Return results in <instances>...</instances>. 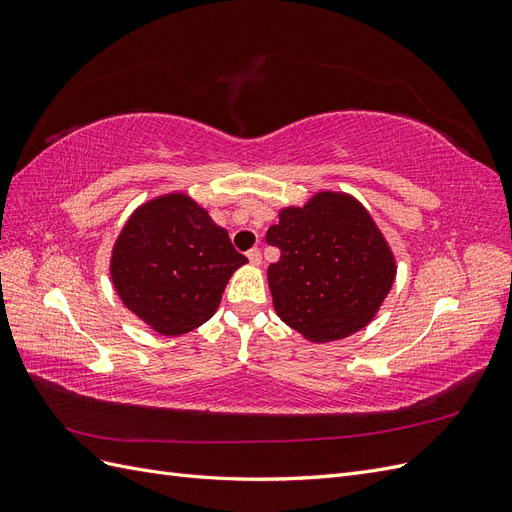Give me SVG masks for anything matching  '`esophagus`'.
I'll list each match as a JSON object with an SVG mask.
<instances>
[{"label": "esophagus", "mask_w": 512, "mask_h": 512, "mask_svg": "<svg viewBox=\"0 0 512 512\" xmlns=\"http://www.w3.org/2000/svg\"><path fill=\"white\" fill-rule=\"evenodd\" d=\"M247 260H250L252 267H258V265H260V262H262V254H260L258 247H252V250L247 252Z\"/></svg>", "instance_id": "1"}]
</instances>
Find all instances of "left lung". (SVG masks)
<instances>
[{
  "instance_id": "obj_1",
  "label": "left lung",
  "mask_w": 512,
  "mask_h": 512,
  "mask_svg": "<svg viewBox=\"0 0 512 512\" xmlns=\"http://www.w3.org/2000/svg\"><path fill=\"white\" fill-rule=\"evenodd\" d=\"M277 218L267 230L282 252L267 271L275 314L314 344L365 329L397 275L395 254L371 213L346 192L320 190Z\"/></svg>"
}]
</instances>
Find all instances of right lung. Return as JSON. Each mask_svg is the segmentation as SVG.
I'll use <instances>...</instances> for the list:
<instances>
[{"instance_id":"1","label":"right lung","mask_w":512,"mask_h":512,"mask_svg":"<svg viewBox=\"0 0 512 512\" xmlns=\"http://www.w3.org/2000/svg\"><path fill=\"white\" fill-rule=\"evenodd\" d=\"M245 262L205 207L185 192H170L132 211L108 271L121 303L138 320L175 337L218 312L230 275Z\"/></svg>"}]
</instances>
